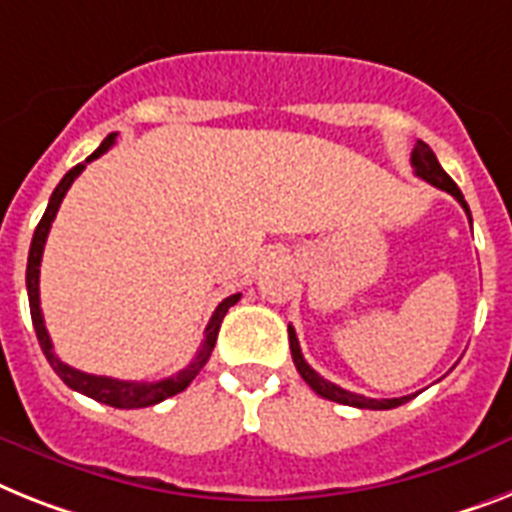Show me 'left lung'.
<instances>
[{
  "mask_svg": "<svg viewBox=\"0 0 512 512\" xmlns=\"http://www.w3.org/2000/svg\"><path fill=\"white\" fill-rule=\"evenodd\" d=\"M411 167H413V172L421 177V180H426V183H432L434 188L450 193V196H453L455 201H458V204L466 209L468 219H471V209H468L466 198H463L460 188L453 183V177L442 170V164L437 162L434 151L429 149L424 141H416V146H413ZM287 335H290V353H293L295 369H298V374L306 379L308 387H311L316 395H322V398L335 400V403H342V405H353V408H369V411H390V408H398V405H403V403H408L411 398H416V395H403V398L377 400V398H363V395H356V392L342 390V387H337V384H332V382H327L324 377H319V374H316V371L308 366L306 358H303V353H301V345H298V337H295L293 327H287Z\"/></svg>",
  "mask_w": 512,
  "mask_h": 512,
  "instance_id": "obj_1",
  "label": "left lung"
}]
</instances>
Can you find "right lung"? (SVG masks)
<instances>
[{"instance_id": "1", "label": "right lung", "mask_w": 512, "mask_h": 512, "mask_svg": "<svg viewBox=\"0 0 512 512\" xmlns=\"http://www.w3.org/2000/svg\"><path fill=\"white\" fill-rule=\"evenodd\" d=\"M117 133H109L104 141H101L99 149L94 154L88 156L83 164H75L73 170L67 172L59 185L54 188L52 198H49V206H46L44 217L38 222L36 232H33V240H31V253H28V269H25V287H28V303H31V319H33V329H36V337H38V345L44 350L46 361L57 371V377L70 387V390L80 392V395H88V398L99 400L104 405H112V408H146V405H156L162 403V400L172 398L177 392H183L193 379L198 377V371L204 369L206 361H209L211 350H214V342H217L219 335V327H222V319H225L227 308L235 306L240 301V293L230 295L225 301L219 303L217 311L211 314L209 324H206V332H204V342H201V348H198L196 358L185 366L183 371H177L175 377L170 379H162V382H122V379H112V377H96V374H86V371H78L73 366H67L57 358L54 353V345H52V337L46 332L44 327V314H41V298H38V266H41V256H44V246H46V235L52 230V222L57 217L59 204H62V198L65 193L70 190L75 177L80 172L86 170L88 162H94L99 159L104 151H109V146L114 143Z\"/></svg>"}]
</instances>
